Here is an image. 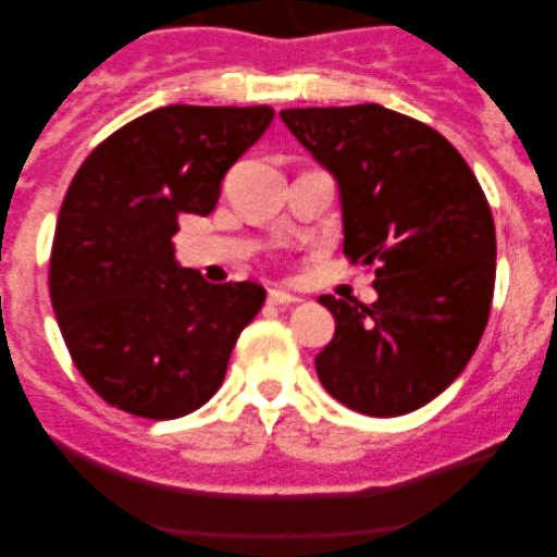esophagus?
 Returning a JSON list of instances; mask_svg holds the SVG:
<instances>
[{"instance_id":"esophagus-1","label":"esophagus","mask_w":557,"mask_h":557,"mask_svg":"<svg viewBox=\"0 0 557 557\" xmlns=\"http://www.w3.org/2000/svg\"><path fill=\"white\" fill-rule=\"evenodd\" d=\"M267 301L274 307H290V305H296L299 299H296L294 294H285V290H269Z\"/></svg>"}]
</instances>
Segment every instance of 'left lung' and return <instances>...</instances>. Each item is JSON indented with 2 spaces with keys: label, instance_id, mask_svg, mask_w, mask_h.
Here are the masks:
<instances>
[{
  "label": "left lung",
  "instance_id": "left-lung-1",
  "mask_svg": "<svg viewBox=\"0 0 557 557\" xmlns=\"http://www.w3.org/2000/svg\"><path fill=\"white\" fill-rule=\"evenodd\" d=\"M280 117L339 183L345 256L374 267V305L320 296L336 320L314 369L369 418L429 404L474 356L496 285L491 207L463 156L425 123L380 104Z\"/></svg>",
  "mask_w": 557,
  "mask_h": 557
}]
</instances>
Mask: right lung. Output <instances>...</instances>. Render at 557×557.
Segmentation results:
<instances>
[{
	"instance_id": "1",
	"label": "right lung",
	"mask_w": 557,
	"mask_h": 557,
	"mask_svg": "<svg viewBox=\"0 0 557 557\" xmlns=\"http://www.w3.org/2000/svg\"><path fill=\"white\" fill-rule=\"evenodd\" d=\"M272 107L170 104L99 143L72 177L50 250V301L77 372L112 407L172 420L210 401L256 283L212 285L174 261L180 215H210L223 174Z\"/></svg>"
}]
</instances>
